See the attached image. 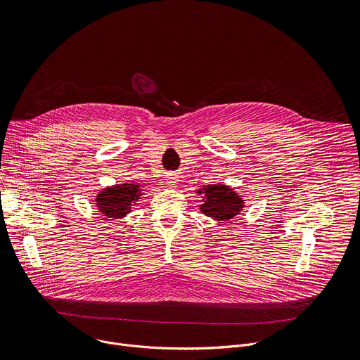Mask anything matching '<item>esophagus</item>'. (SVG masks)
<instances>
[{
  "mask_svg": "<svg viewBox=\"0 0 360 360\" xmlns=\"http://www.w3.org/2000/svg\"><path fill=\"white\" fill-rule=\"evenodd\" d=\"M167 185L171 188H175L178 185V176L175 174L167 175Z\"/></svg>",
  "mask_w": 360,
  "mask_h": 360,
  "instance_id": "obj_1",
  "label": "esophagus"
}]
</instances>
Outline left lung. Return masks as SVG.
<instances>
[{"mask_svg": "<svg viewBox=\"0 0 360 360\" xmlns=\"http://www.w3.org/2000/svg\"><path fill=\"white\" fill-rule=\"evenodd\" d=\"M205 202L200 205L202 212L217 221H231L243 208V200L225 185L207 186ZM199 193H202L199 191Z\"/></svg>", "mask_w": 360, "mask_h": 360, "instance_id": "left-lung-1", "label": "left lung"}]
</instances>
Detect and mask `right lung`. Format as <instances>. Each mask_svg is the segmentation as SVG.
Returning a JSON list of instances; mask_svg holds the SVG:
<instances>
[{"instance_id": "right-lung-1", "label": "right lung", "mask_w": 360, "mask_h": 360, "mask_svg": "<svg viewBox=\"0 0 360 360\" xmlns=\"http://www.w3.org/2000/svg\"><path fill=\"white\" fill-rule=\"evenodd\" d=\"M141 189L138 184H124L107 188L96 196L98 210L108 218H122L131 212L132 203L139 199Z\"/></svg>"}]
</instances>
